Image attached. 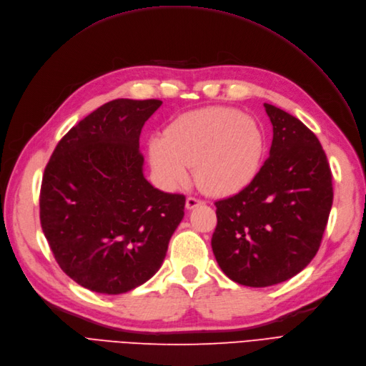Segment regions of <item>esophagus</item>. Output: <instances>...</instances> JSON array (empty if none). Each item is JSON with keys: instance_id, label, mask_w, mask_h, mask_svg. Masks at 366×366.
Listing matches in <instances>:
<instances>
[{"instance_id": "obj_1", "label": "esophagus", "mask_w": 366, "mask_h": 366, "mask_svg": "<svg viewBox=\"0 0 366 366\" xmlns=\"http://www.w3.org/2000/svg\"><path fill=\"white\" fill-rule=\"evenodd\" d=\"M201 204H202V199H199L197 197H187L186 198V209H189V210H192V209L201 206Z\"/></svg>"}]
</instances>
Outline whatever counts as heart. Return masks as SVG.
<instances>
[{
    "label": "heart",
    "mask_w": 366,
    "mask_h": 366,
    "mask_svg": "<svg viewBox=\"0 0 366 366\" xmlns=\"http://www.w3.org/2000/svg\"><path fill=\"white\" fill-rule=\"evenodd\" d=\"M266 135L251 115L228 107L187 112L150 142L152 167L167 187L184 186L195 167V182L210 195L244 189L261 168Z\"/></svg>",
    "instance_id": "obj_1"
}]
</instances>
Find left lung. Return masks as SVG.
Returning a JSON list of instances; mask_svg holds the SVG:
<instances>
[{"instance_id":"left-lung-1","label":"left lung","mask_w":366,"mask_h":366,"mask_svg":"<svg viewBox=\"0 0 366 366\" xmlns=\"http://www.w3.org/2000/svg\"><path fill=\"white\" fill-rule=\"evenodd\" d=\"M270 156L243 191L216 201L212 249L240 285L270 287L315 257L333 202L332 171L318 138L299 119L264 104Z\"/></svg>"}]
</instances>
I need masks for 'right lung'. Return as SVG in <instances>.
Returning <instances> with one entry per match:
<instances>
[{
    "instance_id": "add662e5",
    "label": "right lung",
    "mask_w": 366,
    "mask_h": 366,
    "mask_svg": "<svg viewBox=\"0 0 366 366\" xmlns=\"http://www.w3.org/2000/svg\"><path fill=\"white\" fill-rule=\"evenodd\" d=\"M162 105L115 99L56 144L40 189V224L61 270L102 295L134 290L160 269L184 216V195L142 174L139 135Z\"/></svg>"
}]
</instances>
